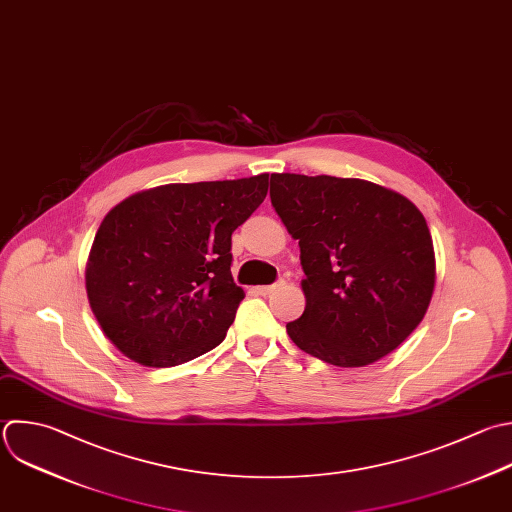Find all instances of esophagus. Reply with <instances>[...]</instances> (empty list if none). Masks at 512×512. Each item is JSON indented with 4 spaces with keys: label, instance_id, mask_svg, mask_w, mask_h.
Returning <instances> with one entry per match:
<instances>
[{
    "label": "esophagus",
    "instance_id": "34e87169",
    "mask_svg": "<svg viewBox=\"0 0 512 512\" xmlns=\"http://www.w3.org/2000/svg\"><path fill=\"white\" fill-rule=\"evenodd\" d=\"M280 286H284V280L280 278V280H276L274 284H268V286H256V292L260 294V296H268V294H272L276 288H280Z\"/></svg>",
    "mask_w": 512,
    "mask_h": 512
}]
</instances>
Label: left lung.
<instances>
[{"label":"left lung","instance_id":"1","mask_svg":"<svg viewBox=\"0 0 512 512\" xmlns=\"http://www.w3.org/2000/svg\"><path fill=\"white\" fill-rule=\"evenodd\" d=\"M270 200L298 240L306 308L292 342L334 366H366L420 324L434 290V248L420 210L384 186L272 174Z\"/></svg>","mask_w":512,"mask_h":512}]
</instances>
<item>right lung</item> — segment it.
Returning a JSON list of instances; mask_svg holds the SVG:
<instances>
[{"mask_svg": "<svg viewBox=\"0 0 512 512\" xmlns=\"http://www.w3.org/2000/svg\"><path fill=\"white\" fill-rule=\"evenodd\" d=\"M268 194V174L138 192L108 212L94 238L86 290L110 342L166 368L216 348L244 290L234 284L232 232Z\"/></svg>", "mask_w": 512, "mask_h": 512, "instance_id": "1", "label": "right lung"}]
</instances>
